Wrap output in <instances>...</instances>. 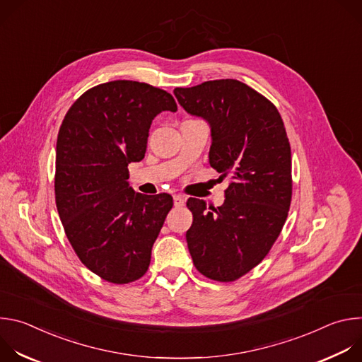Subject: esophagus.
Returning <instances> with one entry per match:
<instances>
[{
    "mask_svg": "<svg viewBox=\"0 0 362 362\" xmlns=\"http://www.w3.org/2000/svg\"><path fill=\"white\" fill-rule=\"evenodd\" d=\"M173 203H175L176 208H182V206H185V203H186V199L180 194H175L173 196Z\"/></svg>",
    "mask_w": 362,
    "mask_h": 362,
    "instance_id": "34e87169",
    "label": "esophagus"
}]
</instances>
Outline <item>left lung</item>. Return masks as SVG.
Listing matches in <instances>:
<instances>
[{"label":"left lung","mask_w":362,"mask_h":362,"mask_svg":"<svg viewBox=\"0 0 362 362\" xmlns=\"http://www.w3.org/2000/svg\"><path fill=\"white\" fill-rule=\"evenodd\" d=\"M190 116L211 127V166L230 177L218 208L189 199L186 232L196 269L232 282L259 264L278 239L292 197L291 146L279 112L262 94L226 78L173 90Z\"/></svg>","instance_id":"1"}]
</instances>
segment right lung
Wrapping results in <instances>:
<instances>
[{
    "label": "right lung",
    "mask_w": 362,
    "mask_h": 362,
    "mask_svg": "<svg viewBox=\"0 0 362 362\" xmlns=\"http://www.w3.org/2000/svg\"><path fill=\"white\" fill-rule=\"evenodd\" d=\"M176 110L168 91L116 80L80 95L62 123L54 180L59 216L80 261L112 284L146 274L173 206L168 193L134 192L127 166L144 158L153 119Z\"/></svg>",
    "instance_id": "right-lung-1"
}]
</instances>
